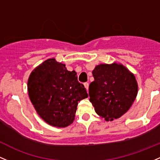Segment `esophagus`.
<instances>
[{"instance_id": "34e87169", "label": "esophagus", "mask_w": 160, "mask_h": 160, "mask_svg": "<svg viewBox=\"0 0 160 160\" xmlns=\"http://www.w3.org/2000/svg\"><path fill=\"white\" fill-rule=\"evenodd\" d=\"M84 87H85V88L87 89V92L89 91V83H84Z\"/></svg>"}]
</instances>
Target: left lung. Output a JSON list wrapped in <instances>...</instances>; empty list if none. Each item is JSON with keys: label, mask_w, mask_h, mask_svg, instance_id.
<instances>
[{"label": "left lung", "mask_w": 160, "mask_h": 160, "mask_svg": "<svg viewBox=\"0 0 160 160\" xmlns=\"http://www.w3.org/2000/svg\"><path fill=\"white\" fill-rule=\"evenodd\" d=\"M92 76L89 101L96 113L106 121H113L127 112L138 94L134 75L125 67L114 63L96 66Z\"/></svg>", "instance_id": "1"}]
</instances>
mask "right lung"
<instances>
[{
	"mask_svg": "<svg viewBox=\"0 0 160 160\" xmlns=\"http://www.w3.org/2000/svg\"><path fill=\"white\" fill-rule=\"evenodd\" d=\"M28 92L35 109L48 124L65 128L74 120L80 100L88 97L77 73L65 64L48 59L33 70L28 80Z\"/></svg>",
	"mask_w": 160,
	"mask_h": 160,
	"instance_id": "obj_1",
	"label": "right lung"
}]
</instances>
